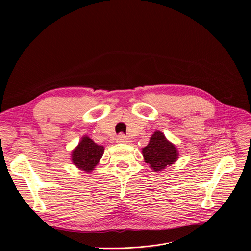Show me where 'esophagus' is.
Listing matches in <instances>:
<instances>
[{"mask_svg": "<svg viewBox=\"0 0 251 251\" xmlns=\"http://www.w3.org/2000/svg\"><path fill=\"white\" fill-rule=\"evenodd\" d=\"M117 142L118 143H128L129 139L124 134H119L117 137Z\"/></svg>", "mask_w": 251, "mask_h": 251, "instance_id": "1", "label": "esophagus"}]
</instances>
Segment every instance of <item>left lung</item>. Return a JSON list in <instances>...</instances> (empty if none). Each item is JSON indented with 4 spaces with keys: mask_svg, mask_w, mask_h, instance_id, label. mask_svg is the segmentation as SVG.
<instances>
[{
    "mask_svg": "<svg viewBox=\"0 0 251 251\" xmlns=\"http://www.w3.org/2000/svg\"><path fill=\"white\" fill-rule=\"evenodd\" d=\"M144 161L155 172L166 169L174 164L178 159V151L172 142H170L161 131H155L150 142L142 149Z\"/></svg>",
    "mask_w": 251,
    "mask_h": 251,
    "instance_id": "1",
    "label": "left lung"
}]
</instances>
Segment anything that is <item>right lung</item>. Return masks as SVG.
<instances>
[{
    "mask_svg": "<svg viewBox=\"0 0 251 251\" xmlns=\"http://www.w3.org/2000/svg\"><path fill=\"white\" fill-rule=\"evenodd\" d=\"M103 151L102 146H98L94 140L85 135L72 151V163L78 169L90 173L99 164Z\"/></svg>",
    "mask_w": 251,
    "mask_h": 251,
    "instance_id": "obj_1",
    "label": "right lung"
}]
</instances>
